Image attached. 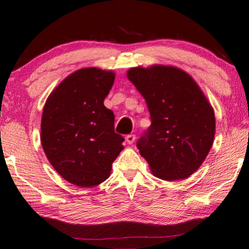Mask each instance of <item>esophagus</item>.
Segmentation results:
<instances>
[{
	"instance_id": "obj_1",
	"label": "esophagus",
	"mask_w": 249,
	"mask_h": 249,
	"mask_svg": "<svg viewBox=\"0 0 249 249\" xmlns=\"http://www.w3.org/2000/svg\"><path fill=\"white\" fill-rule=\"evenodd\" d=\"M135 139H136V136L135 135H128L127 137H125V140H127V142L128 143H133V142H135Z\"/></svg>"
}]
</instances>
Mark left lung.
<instances>
[{"label": "left lung", "mask_w": 249, "mask_h": 249, "mask_svg": "<svg viewBox=\"0 0 249 249\" xmlns=\"http://www.w3.org/2000/svg\"><path fill=\"white\" fill-rule=\"evenodd\" d=\"M128 78L148 107L151 124L137 148L155 176L184 179L201 166L214 138L212 107L193 78L178 68L136 67Z\"/></svg>", "instance_id": "1"}]
</instances>
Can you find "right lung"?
<instances>
[{
    "label": "right lung",
    "mask_w": 249,
    "mask_h": 249,
    "mask_svg": "<svg viewBox=\"0 0 249 249\" xmlns=\"http://www.w3.org/2000/svg\"><path fill=\"white\" fill-rule=\"evenodd\" d=\"M113 81L112 71L83 68L46 101L42 148L59 175L75 185L92 187L106 181L124 149V137L114 132V114L103 104Z\"/></svg>",
    "instance_id": "right-lung-1"
}]
</instances>
